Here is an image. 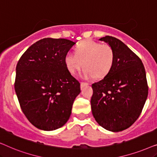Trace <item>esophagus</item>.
<instances>
[{"instance_id": "1", "label": "esophagus", "mask_w": 157, "mask_h": 157, "mask_svg": "<svg viewBox=\"0 0 157 157\" xmlns=\"http://www.w3.org/2000/svg\"><path fill=\"white\" fill-rule=\"evenodd\" d=\"M88 85H89V83H81V89H82L83 87L86 86H88Z\"/></svg>"}]
</instances>
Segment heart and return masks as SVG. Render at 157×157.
Masks as SVG:
<instances>
[{
    "mask_svg": "<svg viewBox=\"0 0 157 157\" xmlns=\"http://www.w3.org/2000/svg\"><path fill=\"white\" fill-rule=\"evenodd\" d=\"M75 52L66 54L64 62L68 72L75 74L83 64V78H102L106 76L112 68L115 53L109 44L88 40L76 46Z\"/></svg>",
    "mask_w": 157,
    "mask_h": 157,
    "instance_id": "b5f03b06",
    "label": "heart"
}]
</instances>
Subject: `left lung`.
Instances as JSON below:
<instances>
[{
  "label": "left lung",
  "mask_w": 157,
  "mask_h": 157,
  "mask_svg": "<svg viewBox=\"0 0 157 157\" xmlns=\"http://www.w3.org/2000/svg\"><path fill=\"white\" fill-rule=\"evenodd\" d=\"M98 40L112 47L115 58L109 74L92 84V114L105 129L121 132L136 121L147 98L145 68L141 59L120 40L109 36Z\"/></svg>",
  "instance_id": "1"
}]
</instances>
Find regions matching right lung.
Masks as SVG:
<instances>
[{
	"label": "right lung",
	"mask_w": 157,
	"mask_h": 157,
	"mask_svg": "<svg viewBox=\"0 0 157 157\" xmlns=\"http://www.w3.org/2000/svg\"><path fill=\"white\" fill-rule=\"evenodd\" d=\"M75 44L64 38H43L25 51L16 66L15 91L21 108L40 130L63 126L81 92L80 83L64 62Z\"/></svg>",
	"instance_id": "add662e5"
}]
</instances>
